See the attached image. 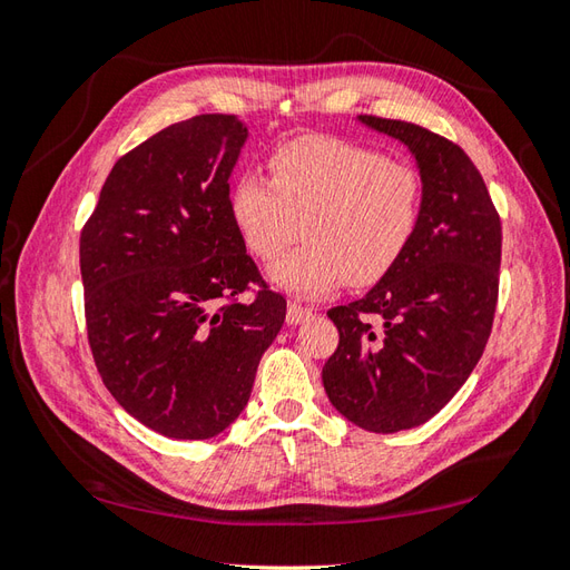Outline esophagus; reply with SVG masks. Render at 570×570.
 Masks as SVG:
<instances>
[{
	"mask_svg": "<svg viewBox=\"0 0 570 570\" xmlns=\"http://www.w3.org/2000/svg\"><path fill=\"white\" fill-rule=\"evenodd\" d=\"M311 316H313L311 308L296 304V301H294V304H288V311H286V323H288V325H298V323L308 321Z\"/></svg>",
	"mask_w": 570,
	"mask_h": 570,
	"instance_id": "34e87169",
	"label": "esophagus"
}]
</instances>
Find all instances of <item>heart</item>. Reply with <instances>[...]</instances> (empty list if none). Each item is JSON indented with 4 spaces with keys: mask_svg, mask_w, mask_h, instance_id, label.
Listing matches in <instances>:
<instances>
[{
    "mask_svg": "<svg viewBox=\"0 0 570 570\" xmlns=\"http://www.w3.org/2000/svg\"><path fill=\"white\" fill-rule=\"evenodd\" d=\"M272 178L239 176L229 220L262 262H274L304 233L306 242L272 269L274 282L313 298L372 286L394 269L416 237L423 184L416 168L353 141L308 137L278 149Z\"/></svg>",
    "mask_w": 570,
    "mask_h": 570,
    "instance_id": "1",
    "label": "heart"
}]
</instances>
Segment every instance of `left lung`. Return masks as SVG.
<instances>
[{"label": "left lung", "mask_w": 570, "mask_h": 570, "mask_svg": "<svg viewBox=\"0 0 570 570\" xmlns=\"http://www.w3.org/2000/svg\"><path fill=\"white\" fill-rule=\"evenodd\" d=\"M360 119L416 156L421 223L367 296L328 311L341 343L325 362L323 386L355 426L396 433L439 414L485 353L500 294L502 223L458 144L402 119Z\"/></svg>", "instance_id": "left-lung-1"}]
</instances>
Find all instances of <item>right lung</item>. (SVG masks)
<instances>
[{
    "mask_svg": "<svg viewBox=\"0 0 570 570\" xmlns=\"http://www.w3.org/2000/svg\"><path fill=\"white\" fill-rule=\"evenodd\" d=\"M245 139L233 115L156 131L119 156L80 233L95 367L119 406L168 439H213L239 416L286 318L229 220Z\"/></svg>",
    "mask_w": 570,
    "mask_h": 570,
    "instance_id": "obj_1",
    "label": "right lung"
}]
</instances>
